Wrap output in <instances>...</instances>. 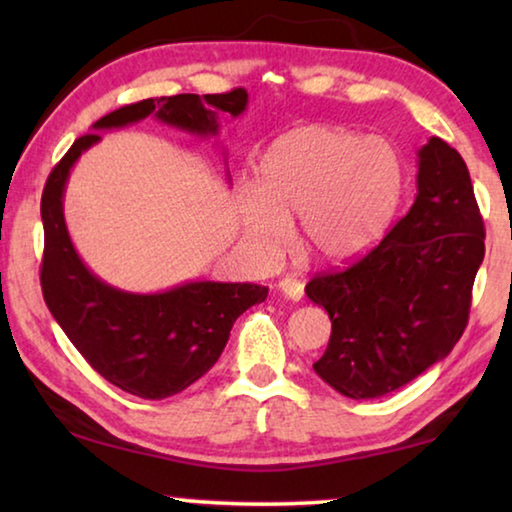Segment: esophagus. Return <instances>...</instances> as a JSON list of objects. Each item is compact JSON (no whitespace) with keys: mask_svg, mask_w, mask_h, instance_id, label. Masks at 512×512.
<instances>
[{"mask_svg":"<svg viewBox=\"0 0 512 512\" xmlns=\"http://www.w3.org/2000/svg\"><path fill=\"white\" fill-rule=\"evenodd\" d=\"M277 289H280L289 300H300L305 296V284L296 280V277H282V280L277 282Z\"/></svg>","mask_w":512,"mask_h":512,"instance_id":"1","label":"esophagus"}]
</instances>
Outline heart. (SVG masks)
Listing matches in <instances>:
<instances>
[{
	"label": "heart",
	"mask_w": 512,
	"mask_h": 512,
	"mask_svg": "<svg viewBox=\"0 0 512 512\" xmlns=\"http://www.w3.org/2000/svg\"><path fill=\"white\" fill-rule=\"evenodd\" d=\"M404 192V162L393 142L343 126H300L268 146L257 187L239 198L241 237L273 264L291 244L318 262L343 264L366 253L393 221Z\"/></svg>",
	"instance_id": "b5f03b06"
}]
</instances>
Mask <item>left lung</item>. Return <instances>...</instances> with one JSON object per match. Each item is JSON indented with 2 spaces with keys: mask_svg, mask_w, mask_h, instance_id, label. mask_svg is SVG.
<instances>
[{
  "mask_svg": "<svg viewBox=\"0 0 512 512\" xmlns=\"http://www.w3.org/2000/svg\"><path fill=\"white\" fill-rule=\"evenodd\" d=\"M485 228L461 153L440 137L418 151V196L379 244L305 287L332 320L316 375L375 400L443 361L470 318Z\"/></svg>",
  "mask_w": 512,
  "mask_h": 512,
  "instance_id": "1",
  "label": "left lung"
}]
</instances>
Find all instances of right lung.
Listing matches in <instances>:
<instances>
[{
    "instance_id": "add662e5",
    "label": "right lung",
    "mask_w": 512,
    "mask_h": 512,
    "mask_svg": "<svg viewBox=\"0 0 512 512\" xmlns=\"http://www.w3.org/2000/svg\"><path fill=\"white\" fill-rule=\"evenodd\" d=\"M246 103L244 88L144 99L101 117L92 128H121L155 115L187 133L216 135L219 112L239 117ZM99 140V133L79 137L45 183L42 296L67 339L103 379L142 400H164L185 391L219 361L235 320L264 302L268 289L250 282H187L162 293H128L92 275L69 239L63 192L69 169Z\"/></svg>"
}]
</instances>
